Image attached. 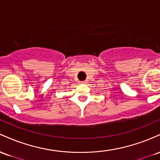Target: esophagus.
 I'll list each match as a JSON object with an SVG mask.
<instances>
[{
    "label": "esophagus",
    "mask_w": 160,
    "mask_h": 160,
    "mask_svg": "<svg viewBox=\"0 0 160 160\" xmlns=\"http://www.w3.org/2000/svg\"><path fill=\"white\" fill-rule=\"evenodd\" d=\"M81 84H85V82H80Z\"/></svg>",
    "instance_id": "obj_1"
}]
</instances>
